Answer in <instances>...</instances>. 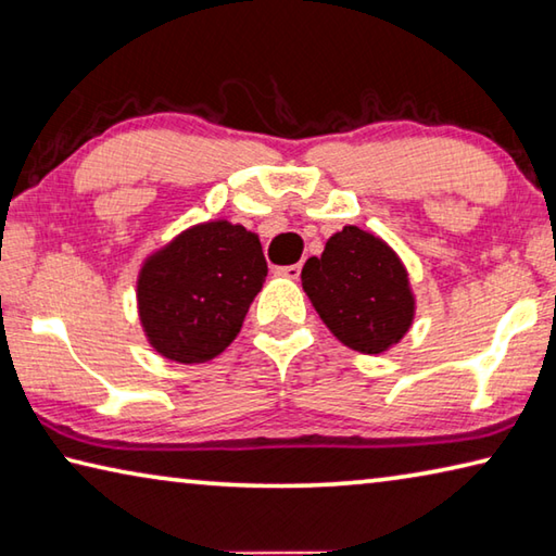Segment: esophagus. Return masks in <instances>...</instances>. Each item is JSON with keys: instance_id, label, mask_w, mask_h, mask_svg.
<instances>
[{"instance_id": "obj_1", "label": "esophagus", "mask_w": 556, "mask_h": 556, "mask_svg": "<svg viewBox=\"0 0 556 556\" xmlns=\"http://www.w3.org/2000/svg\"><path fill=\"white\" fill-rule=\"evenodd\" d=\"M278 273L280 276H286V278H300V273H303V266H300V263H293V266H283V268H278Z\"/></svg>"}]
</instances>
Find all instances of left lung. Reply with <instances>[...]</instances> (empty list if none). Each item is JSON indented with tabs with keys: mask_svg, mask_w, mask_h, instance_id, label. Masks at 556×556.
<instances>
[{
	"mask_svg": "<svg viewBox=\"0 0 556 556\" xmlns=\"http://www.w3.org/2000/svg\"><path fill=\"white\" fill-rule=\"evenodd\" d=\"M300 278L329 332L358 354H383L413 327L415 295L401 256L354 224L329 237Z\"/></svg>",
	"mask_w": 556,
	"mask_h": 556,
	"instance_id": "left-lung-1",
	"label": "left lung"
}]
</instances>
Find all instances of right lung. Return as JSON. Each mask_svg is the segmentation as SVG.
<instances>
[{"mask_svg":"<svg viewBox=\"0 0 556 556\" xmlns=\"http://www.w3.org/2000/svg\"><path fill=\"white\" fill-rule=\"evenodd\" d=\"M266 273L258 237L241 224L212 219L180 231L136 280L146 339L170 362H210L241 332Z\"/></svg>","mask_w":556,"mask_h":556,"instance_id":"add662e5","label":"right lung"}]
</instances>
